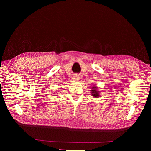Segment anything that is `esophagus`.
<instances>
[{
	"label": "esophagus",
	"mask_w": 151,
	"mask_h": 151,
	"mask_svg": "<svg viewBox=\"0 0 151 151\" xmlns=\"http://www.w3.org/2000/svg\"><path fill=\"white\" fill-rule=\"evenodd\" d=\"M74 80H76V81L79 80V76H77V75L74 76Z\"/></svg>",
	"instance_id": "34e87169"
}]
</instances>
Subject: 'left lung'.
<instances>
[{
	"label": "left lung",
	"mask_w": 151,
	"mask_h": 151,
	"mask_svg": "<svg viewBox=\"0 0 151 151\" xmlns=\"http://www.w3.org/2000/svg\"><path fill=\"white\" fill-rule=\"evenodd\" d=\"M91 91H92V92H91V93H93V96L94 97H95V98H97V97H98V96H99V91H98L97 90V88H93V90H91Z\"/></svg>",
	"instance_id": "1"
}]
</instances>
